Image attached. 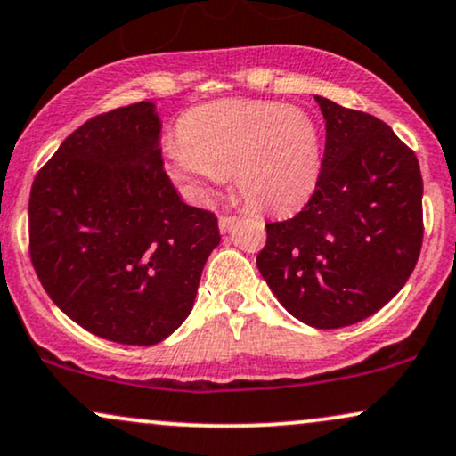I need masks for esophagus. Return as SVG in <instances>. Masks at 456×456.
I'll use <instances>...</instances> for the list:
<instances>
[{"label": "esophagus", "instance_id": "obj_1", "mask_svg": "<svg viewBox=\"0 0 456 456\" xmlns=\"http://www.w3.org/2000/svg\"><path fill=\"white\" fill-rule=\"evenodd\" d=\"M234 222H236L234 216H220V230H222V232H228V230L232 228Z\"/></svg>", "mask_w": 456, "mask_h": 456}]
</instances>
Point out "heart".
Listing matches in <instances>:
<instances>
[{"label": "heart", "mask_w": 456, "mask_h": 456, "mask_svg": "<svg viewBox=\"0 0 456 456\" xmlns=\"http://www.w3.org/2000/svg\"><path fill=\"white\" fill-rule=\"evenodd\" d=\"M165 149L171 174L205 191L232 171L234 188L259 211H289L314 191L321 134L305 110L268 100H220L182 119Z\"/></svg>", "instance_id": "1"}]
</instances>
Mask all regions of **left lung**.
<instances>
[{
	"label": "left lung",
	"mask_w": 456,
	"mask_h": 456,
	"mask_svg": "<svg viewBox=\"0 0 456 456\" xmlns=\"http://www.w3.org/2000/svg\"><path fill=\"white\" fill-rule=\"evenodd\" d=\"M327 144L314 194L291 220L265 224L257 268L282 307L316 329L381 310L423 245L417 155L387 123L316 96Z\"/></svg>",
	"instance_id": "1"
}]
</instances>
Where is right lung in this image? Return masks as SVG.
I'll return each instance as SVG.
<instances>
[{"mask_svg": "<svg viewBox=\"0 0 456 456\" xmlns=\"http://www.w3.org/2000/svg\"><path fill=\"white\" fill-rule=\"evenodd\" d=\"M161 121L142 102L92 117L35 175L28 253L45 293L102 339L155 346L191 314L216 214L163 169Z\"/></svg>", "mask_w": 456, "mask_h": 456, "instance_id": "right-lung-1", "label": "right lung"}]
</instances>
